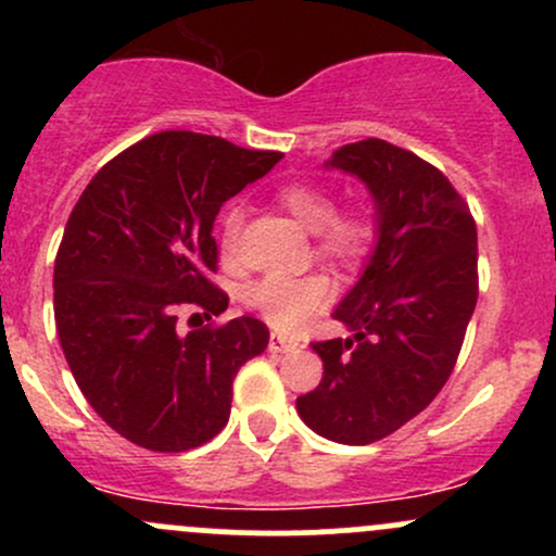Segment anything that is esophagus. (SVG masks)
<instances>
[{
	"label": "esophagus",
	"mask_w": 556,
	"mask_h": 556,
	"mask_svg": "<svg viewBox=\"0 0 556 556\" xmlns=\"http://www.w3.org/2000/svg\"><path fill=\"white\" fill-rule=\"evenodd\" d=\"M298 348H300L298 340H292V337H287V334H279V331H271V337H269L271 353H295Z\"/></svg>",
	"instance_id": "obj_1"
}]
</instances>
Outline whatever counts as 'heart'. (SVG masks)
<instances>
[{
	"instance_id": "b5f03b06",
	"label": "heart",
	"mask_w": 556,
	"mask_h": 556,
	"mask_svg": "<svg viewBox=\"0 0 556 556\" xmlns=\"http://www.w3.org/2000/svg\"><path fill=\"white\" fill-rule=\"evenodd\" d=\"M279 203L287 214L316 232L318 256L337 261L342 266H358L371 256L376 242V222L363 208L337 212L334 195L316 185L292 182L279 190ZM242 227V208L229 206L222 216V248L227 256H232L238 245V235ZM248 308L269 321L279 331H295L318 314L331 300V285L321 274L308 277H266L245 287L242 292Z\"/></svg>"
}]
</instances>
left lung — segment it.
<instances>
[{"label": "left lung", "instance_id": "obj_1", "mask_svg": "<svg viewBox=\"0 0 556 556\" xmlns=\"http://www.w3.org/2000/svg\"><path fill=\"white\" fill-rule=\"evenodd\" d=\"M327 169L374 198L376 245L334 318L353 334L314 342L321 384L298 397L318 437L371 444L442 392L478 300V235L468 203L429 162L368 138L337 149Z\"/></svg>", "mask_w": 556, "mask_h": 556}]
</instances>
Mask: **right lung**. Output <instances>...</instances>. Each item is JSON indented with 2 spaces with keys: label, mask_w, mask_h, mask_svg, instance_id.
Returning <instances> with one entry per match:
<instances>
[{
  "label": "right lung",
  "mask_w": 556,
  "mask_h": 556,
  "mask_svg": "<svg viewBox=\"0 0 556 556\" xmlns=\"http://www.w3.org/2000/svg\"><path fill=\"white\" fill-rule=\"evenodd\" d=\"M279 159L156 132L106 162L75 203L54 261L56 334L83 397L132 444L185 452L214 439L235 374L269 344L253 316L180 331L177 308L225 314L229 298L208 279L214 219Z\"/></svg>",
  "instance_id": "1"
}]
</instances>
